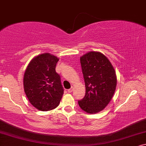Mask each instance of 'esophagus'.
<instances>
[{"label":"esophagus","mask_w":146,"mask_h":146,"mask_svg":"<svg viewBox=\"0 0 146 146\" xmlns=\"http://www.w3.org/2000/svg\"><path fill=\"white\" fill-rule=\"evenodd\" d=\"M73 87H71L70 89H68V90H67V91H68L69 93H72V92H73Z\"/></svg>","instance_id":"34e87169"}]
</instances>
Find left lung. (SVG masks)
Masks as SVG:
<instances>
[{
  "label": "left lung",
  "instance_id": "left-lung-1",
  "mask_svg": "<svg viewBox=\"0 0 146 146\" xmlns=\"http://www.w3.org/2000/svg\"><path fill=\"white\" fill-rule=\"evenodd\" d=\"M85 83V96L78 103L83 111L98 113L106 108L116 91V71L107 57L99 52H89L80 57Z\"/></svg>",
  "mask_w": 146,
  "mask_h": 146
}]
</instances>
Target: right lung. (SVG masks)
Masks as SVG:
<instances>
[{
    "label": "right lung",
    "instance_id": "right-lung-1",
    "mask_svg": "<svg viewBox=\"0 0 146 146\" xmlns=\"http://www.w3.org/2000/svg\"><path fill=\"white\" fill-rule=\"evenodd\" d=\"M59 58L44 53L33 58L24 75V89L32 105L41 111L58 106L63 94L60 76L55 71Z\"/></svg>",
    "mask_w": 146,
    "mask_h": 146
}]
</instances>
